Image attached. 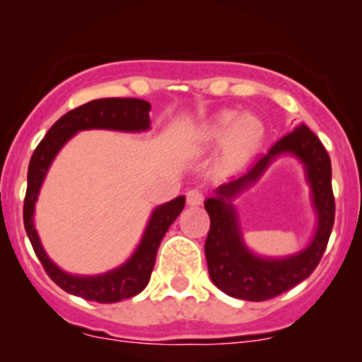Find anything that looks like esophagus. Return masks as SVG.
I'll return each mask as SVG.
<instances>
[{
	"label": "esophagus",
	"mask_w": 362,
	"mask_h": 362,
	"mask_svg": "<svg viewBox=\"0 0 362 362\" xmlns=\"http://www.w3.org/2000/svg\"><path fill=\"white\" fill-rule=\"evenodd\" d=\"M202 202H204V194H202L201 190L192 189L187 192V204H189L190 207H199Z\"/></svg>",
	"instance_id": "1"
}]
</instances>
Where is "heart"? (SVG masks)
<instances>
[{"label":"heart","instance_id":"heart-1","mask_svg":"<svg viewBox=\"0 0 362 362\" xmlns=\"http://www.w3.org/2000/svg\"><path fill=\"white\" fill-rule=\"evenodd\" d=\"M265 124L255 114L219 110L197 127V143L204 148L221 144V161L226 168L245 167L265 141Z\"/></svg>","mask_w":362,"mask_h":362}]
</instances>
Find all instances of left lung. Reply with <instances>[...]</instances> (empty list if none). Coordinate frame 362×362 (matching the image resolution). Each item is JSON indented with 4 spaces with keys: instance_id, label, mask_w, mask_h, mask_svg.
Wrapping results in <instances>:
<instances>
[{
    "instance_id": "1",
    "label": "left lung",
    "mask_w": 362,
    "mask_h": 362,
    "mask_svg": "<svg viewBox=\"0 0 362 362\" xmlns=\"http://www.w3.org/2000/svg\"><path fill=\"white\" fill-rule=\"evenodd\" d=\"M281 156H294L303 165L317 216L314 238L303 251L286 257L259 256L244 243L234 201L256 183ZM211 218L204 252L209 277L224 294L247 301H265L286 293L317 269L335 218L332 165L327 149L305 124L277 141L247 173L224 182L206 199Z\"/></svg>"
}]
</instances>
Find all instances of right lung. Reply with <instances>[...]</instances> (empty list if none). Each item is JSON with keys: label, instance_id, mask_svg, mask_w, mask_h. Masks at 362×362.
<instances>
[{"label": "right lung", "instance_id": "right-lung-1", "mask_svg": "<svg viewBox=\"0 0 362 362\" xmlns=\"http://www.w3.org/2000/svg\"><path fill=\"white\" fill-rule=\"evenodd\" d=\"M149 110H151L149 102L141 100V98L91 100L62 115L49 129L45 138L40 141L30 158L27 173V194H25L23 204L25 231H27L35 255L39 257L47 276L66 293L97 303H117L139 294L146 288L149 277H151L161 240L168 231L170 224L175 221L184 209V195H178L173 201L155 207L149 216L146 228H144V233L141 236V242L132 252V255L115 269H110L103 274H95V276H81V274L62 271L44 250L39 233L35 230V202L39 199L40 189H42L54 158L57 156L62 146L74 134H78L80 131H90V129H105V131L119 132L148 131L151 127Z\"/></svg>", "mask_w": 362, "mask_h": 362}]
</instances>
